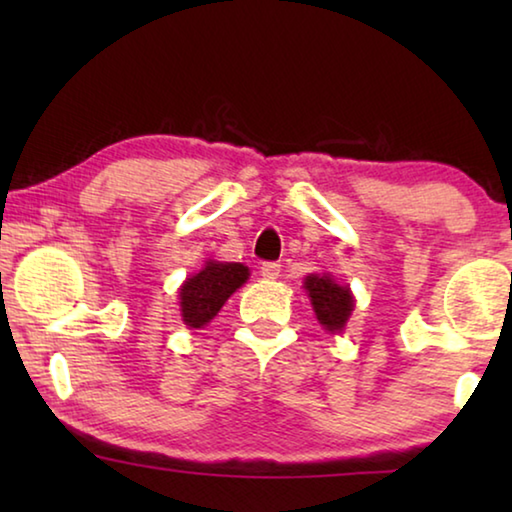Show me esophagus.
I'll return each instance as SVG.
<instances>
[{
    "mask_svg": "<svg viewBox=\"0 0 512 512\" xmlns=\"http://www.w3.org/2000/svg\"><path fill=\"white\" fill-rule=\"evenodd\" d=\"M280 271H282V266L277 264V262H264L262 264V277L264 280H277V277H280Z\"/></svg>",
    "mask_w": 512,
    "mask_h": 512,
    "instance_id": "1",
    "label": "esophagus"
}]
</instances>
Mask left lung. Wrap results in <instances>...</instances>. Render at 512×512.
I'll use <instances>...</instances> for the list:
<instances>
[{
	"instance_id": "obj_1",
	"label": "left lung",
	"mask_w": 512,
	"mask_h": 512,
	"mask_svg": "<svg viewBox=\"0 0 512 512\" xmlns=\"http://www.w3.org/2000/svg\"><path fill=\"white\" fill-rule=\"evenodd\" d=\"M316 318L329 332H339L354 307L348 287H339L329 275H309L305 282Z\"/></svg>"
}]
</instances>
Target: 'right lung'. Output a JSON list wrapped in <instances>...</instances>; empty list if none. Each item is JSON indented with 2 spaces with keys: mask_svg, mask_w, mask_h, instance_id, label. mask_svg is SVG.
<instances>
[{
  "mask_svg": "<svg viewBox=\"0 0 512 512\" xmlns=\"http://www.w3.org/2000/svg\"><path fill=\"white\" fill-rule=\"evenodd\" d=\"M248 280L244 264L207 262L201 273L189 277L180 289V309L189 327H203L216 316L223 302Z\"/></svg>",
  "mask_w": 512,
  "mask_h": 512,
  "instance_id": "add662e5",
  "label": "right lung"
}]
</instances>
